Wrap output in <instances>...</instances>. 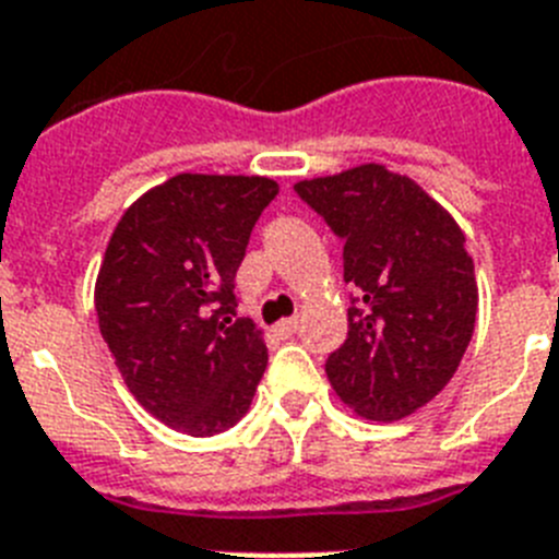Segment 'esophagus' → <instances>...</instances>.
Instances as JSON below:
<instances>
[{
    "instance_id": "1",
    "label": "esophagus",
    "mask_w": 559,
    "mask_h": 559,
    "mask_svg": "<svg viewBox=\"0 0 559 559\" xmlns=\"http://www.w3.org/2000/svg\"><path fill=\"white\" fill-rule=\"evenodd\" d=\"M298 326H300L298 318H286L281 320V323H275V332H278L281 337H293V334L298 332Z\"/></svg>"
}]
</instances>
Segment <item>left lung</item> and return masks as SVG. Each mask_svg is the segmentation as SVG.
I'll return each instance as SVG.
<instances>
[{
  "label": "left lung",
  "instance_id": "obj_1",
  "mask_svg": "<svg viewBox=\"0 0 559 559\" xmlns=\"http://www.w3.org/2000/svg\"><path fill=\"white\" fill-rule=\"evenodd\" d=\"M295 191L343 239V278L357 286L329 382L357 416L405 419L453 380L473 340L478 284L464 233L414 179L377 163Z\"/></svg>",
  "mask_w": 559,
  "mask_h": 559
}]
</instances>
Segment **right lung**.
<instances>
[{
    "label": "right lung",
    "instance_id": "1",
    "mask_svg": "<svg viewBox=\"0 0 559 559\" xmlns=\"http://www.w3.org/2000/svg\"><path fill=\"white\" fill-rule=\"evenodd\" d=\"M266 177L177 174L120 216L95 281V312L134 400L188 436L233 427L266 368L261 329L236 318V270Z\"/></svg>",
    "mask_w": 559,
    "mask_h": 559
}]
</instances>
